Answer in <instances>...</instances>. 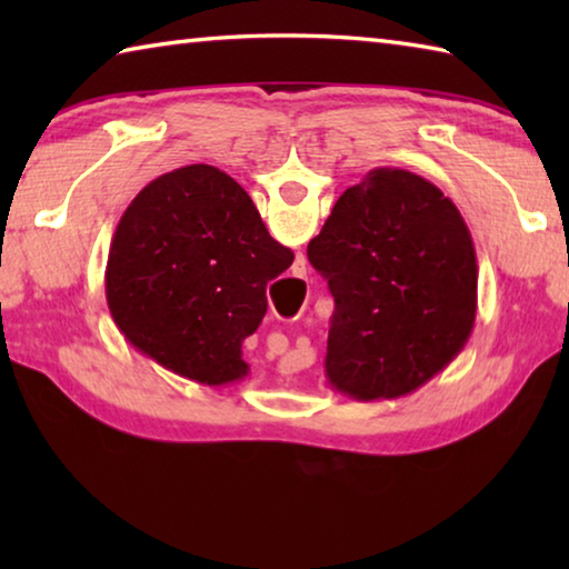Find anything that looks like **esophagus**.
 <instances>
[{
  "label": "esophagus",
  "instance_id": "obj_1",
  "mask_svg": "<svg viewBox=\"0 0 569 569\" xmlns=\"http://www.w3.org/2000/svg\"><path fill=\"white\" fill-rule=\"evenodd\" d=\"M296 319H298V313H296V316H293V321H296Z\"/></svg>",
  "mask_w": 569,
  "mask_h": 569
}]
</instances>
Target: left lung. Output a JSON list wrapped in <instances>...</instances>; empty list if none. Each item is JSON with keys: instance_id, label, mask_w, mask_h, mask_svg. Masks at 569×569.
<instances>
[{"instance_id": "8db88e82", "label": "left lung", "mask_w": 569, "mask_h": 569, "mask_svg": "<svg viewBox=\"0 0 569 569\" xmlns=\"http://www.w3.org/2000/svg\"><path fill=\"white\" fill-rule=\"evenodd\" d=\"M308 261L336 303L326 379L356 401L419 389L475 329L469 228L435 182L409 170L377 168L346 190Z\"/></svg>"}]
</instances>
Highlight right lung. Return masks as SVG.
I'll return each mask as SVG.
<instances>
[{
  "label": "right lung",
  "instance_id": "1",
  "mask_svg": "<svg viewBox=\"0 0 569 569\" xmlns=\"http://www.w3.org/2000/svg\"><path fill=\"white\" fill-rule=\"evenodd\" d=\"M291 263L248 192L198 162L134 196L114 228L104 293L134 349L220 387L248 373L240 346L263 321L268 281Z\"/></svg>",
  "mask_w": 569,
  "mask_h": 569
}]
</instances>
